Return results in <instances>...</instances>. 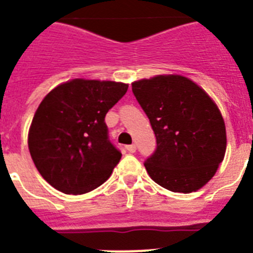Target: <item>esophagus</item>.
Listing matches in <instances>:
<instances>
[{
    "label": "esophagus",
    "mask_w": 253,
    "mask_h": 253,
    "mask_svg": "<svg viewBox=\"0 0 253 253\" xmlns=\"http://www.w3.org/2000/svg\"><path fill=\"white\" fill-rule=\"evenodd\" d=\"M126 151H128L129 153H134V152L137 151V147H135V144H130V146H126Z\"/></svg>",
    "instance_id": "obj_1"
}]
</instances>
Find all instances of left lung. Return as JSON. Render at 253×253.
<instances>
[{"instance_id":"8db88e82","label":"left lung","mask_w":253,"mask_h":253,"mask_svg":"<svg viewBox=\"0 0 253 253\" xmlns=\"http://www.w3.org/2000/svg\"><path fill=\"white\" fill-rule=\"evenodd\" d=\"M131 90L157 140V149L144 163L149 177L173 193L205 186L227 149L224 119L214 100L180 75L138 80Z\"/></svg>"}]
</instances>
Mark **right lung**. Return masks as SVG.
Wrapping results in <instances>:
<instances>
[{
    "label": "right lung",
    "instance_id": "add662e5",
    "mask_svg": "<svg viewBox=\"0 0 253 253\" xmlns=\"http://www.w3.org/2000/svg\"><path fill=\"white\" fill-rule=\"evenodd\" d=\"M128 84L75 78L54 87L34 114L28 146L44 180L81 195L102 185L122 158L107 137L105 115Z\"/></svg>",
    "mask_w": 253,
    "mask_h": 253
}]
</instances>
